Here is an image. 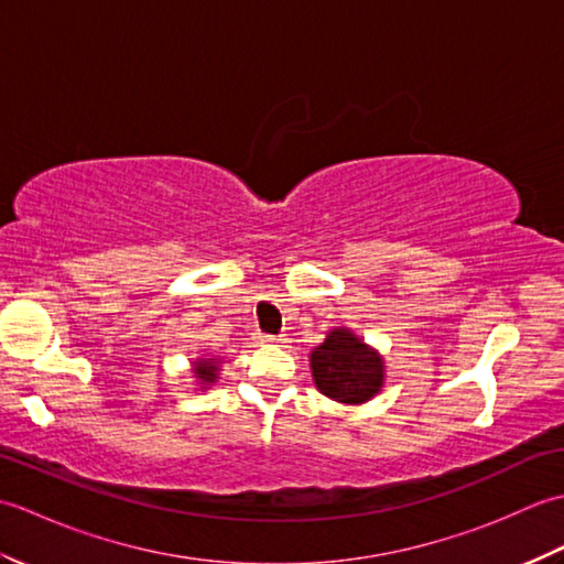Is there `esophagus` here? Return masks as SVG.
Masks as SVG:
<instances>
[{
  "label": "esophagus",
  "mask_w": 564,
  "mask_h": 564,
  "mask_svg": "<svg viewBox=\"0 0 564 564\" xmlns=\"http://www.w3.org/2000/svg\"><path fill=\"white\" fill-rule=\"evenodd\" d=\"M261 344H285V337L283 334H279V337H273V334H261Z\"/></svg>",
  "instance_id": "1"
}]
</instances>
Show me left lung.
Returning <instances> with one entry per match:
<instances>
[{
    "label": "left lung",
    "mask_w": 564,
    "mask_h": 564,
    "mask_svg": "<svg viewBox=\"0 0 564 564\" xmlns=\"http://www.w3.org/2000/svg\"><path fill=\"white\" fill-rule=\"evenodd\" d=\"M315 388L339 404H366L386 386V358L349 327L329 329L310 351Z\"/></svg>",
    "instance_id": "obj_1"
}]
</instances>
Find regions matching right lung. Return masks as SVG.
Here are the masks:
<instances>
[{"label": "right lung", "mask_w": 564, "mask_h": 564, "mask_svg": "<svg viewBox=\"0 0 564 564\" xmlns=\"http://www.w3.org/2000/svg\"><path fill=\"white\" fill-rule=\"evenodd\" d=\"M223 370V358L220 356H198L191 361V376H194V382L200 390H208L215 386L220 378Z\"/></svg>", "instance_id": "right-lung-1"}]
</instances>
